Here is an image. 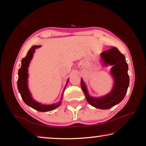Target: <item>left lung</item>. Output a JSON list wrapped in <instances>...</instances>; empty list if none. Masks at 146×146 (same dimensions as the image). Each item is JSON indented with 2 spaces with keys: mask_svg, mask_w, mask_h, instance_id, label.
Listing matches in <instances>:
<instances>
[{
  "mask_svg": "<svg viewBox=\"0 0 146 146\" xmlns=\"http://www.w3.org/2000/svg\"><path fill=\"white\" fill-rule=\"evenodd\" d=\"M101 58L106 66H113L111 73L115 83L111 91L104 97L93 98L89 95L82 78L80 84L86 100L90 105L101 110H108L118 104L125 97L129 84L128 65L124 55L117 48H112L104 51L101 53Z\"/></svg>",
  "mask_w": 146,
  "mask_h": 146,
  "instance_id": "1",
  "label": "left lung"
}]
</instances>
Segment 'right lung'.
<instances>
[{
  "label": "right lung",
  "instance_id": "add662e5",
  "mask_svg": "<svg viewBox=\"0 0 146 146\" xmlns=\"http://www.w3.org/2000/svg\"><path fill=\"white\" fill-rule=\"evenodd\" d=\"M39 47H40V46H32L31 48L28 51L26 57H24V58H23V60H22L21 68L19 69L18 72L19 78L18 81H17V87H18L19 93H21L22 98H23L24 102H25L27 105L30 106L31 108L35 109V110L38 111L45 112L53 110L56 108H58V106L60 105L61 100L60 102L53 104L51 105H44L41 104L40 103L36 102V101L33 100L31 97V93L29 92L28 87V68L29 67V64L30 63L31 58L33 57L35 50L36 48H38ZM68 82V80L67 81V83H66V85H67ZM64 90H65V88H64Z\"/></svg>",
  "mask_w": 146,
  "mask_h": 146
}]
</instances>
